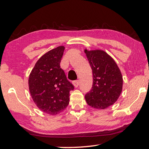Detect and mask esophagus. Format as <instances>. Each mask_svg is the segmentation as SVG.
<instances>
[{
	"instance_id": "obj_1",
	"label": "esophagus",
	"mask_w": 149,
	"mask_h": 149,
	"mask_svg": "<svg viewBox=\"0 0 149 149\" xmlns=\"http://www.w3.org/2000/svg\"><path fill=\"white\" fill-rule=\"evenodd\" d=\"M73 84H74V85L75 86V87L76 88V87H78V85H79V81L78 80H75V81H74V82H73Z\"/></svg>"
}]
</instances>
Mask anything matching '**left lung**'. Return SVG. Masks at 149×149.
Instances as JSON below:
<instances>
[{"label": "left lung", "mask_w": 149, "mask_h": 149, "mask_svg": "<svg viewBox=\"0 0 149 149\" xmlns=\"http://www.w3.org/2000/svg\"><path fill=\"white\" fill-rule=\"evenodd\" d=\"M93 71L91 89L85 96L90 107L105 109L116 102L122 91L123 79L116 63L103 50H85Z\"/></svg>", "instance_id": "left-lung-1"}]
</instances>
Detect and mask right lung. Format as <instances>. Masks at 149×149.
Wrapping results in <instances>:
<instances>
[{
	"label": "right lung",
	"mask_w": 149,
	"mask_h": 149,
	"mask_svg": "<svg viewBox=\"0 0 149 149\" xmlns=\"http://www.w3.org/2000/svg\"><path fill=\"white\" fill-rule=\"evenodd\" d=\"M64 49L60 46L45 53L29 77V91L35 104L50 115L59 114L68 107L70 91L74 89L60 65Z\"/></svg>",
	"instance_id": "1"
}]
</instances>
